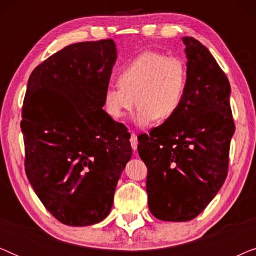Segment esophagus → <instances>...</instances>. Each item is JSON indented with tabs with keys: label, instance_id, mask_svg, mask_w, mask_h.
<instances>
[{
	"label": "esophagus",
	"instance_id": "esophagus-1",
	"mask_svg": "<svg viewBox=\"0 0 256 256\" xmlns=\"http://www.w3.org/2000/svg\"><path fill=\"white\" fill-rule=\"evenodd\" d=\"M138 135H136L135 132H132V134H130V146H132V148L136 150V149H138Z\"/></svg>",
	"mask_w": 256,
	"mask_h": 256
}]
</instances>
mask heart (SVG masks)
I'll use <instances>...</instances> for the list:
<instances>
[{
	"mask_svg": "<svg viewBox=\"0 0 256 256\" xmlns=\"http://www.w3.org/2000/svg\"><path fill=\"white\" fill-rule=\"evenodd\" d=\"M118 84L104 93L108 116L121 120L138 104L136 121L146 126L169 120L180 110L186 96L188 68L180 57L146 51L122 68Z\"/></svg>",
	"mask_w": 256,
	"mask_h": 256,
	"instance_id": "1",
	"label": "heart"
}]
</instances>
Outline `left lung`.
<instances>
[{
    "mask_svg": "<svg viewBox=\"0 0 256 256\" xmlns=\"http://www.w3.org/2000/svg\"><path fill=\"white\" fill-rule=\"evenodd\" d=\"M188 86L180 110L138 140L148 169L149 210L164 222H188L226 180L236 130L228 79L200 42L184 37Z\"/></svg>",
    "mask_w": 256,
    "mask_h": 256,
    "instance_id": "8db88e82",
    "label": "left lung"
}]
</instances>
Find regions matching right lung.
<instances>
[{
	"mask_svg": "<svg viewBox=\"0 0 256 256\" xmlns=\"http://www.w3.org/2000/svg\"><path fill=\"white\" fill-rule=\"evenodd\" d=\"M115 60L113 40L71 44L28 82L20 121L26 174L45 208L65 225L106 218L132 157L126 126L102 110Z\"/></svg>",
	"mask_w": 256,
	"mask_h": 256,
	"instance_id": "1",
	"label": "right lung"
}]
</instances>
